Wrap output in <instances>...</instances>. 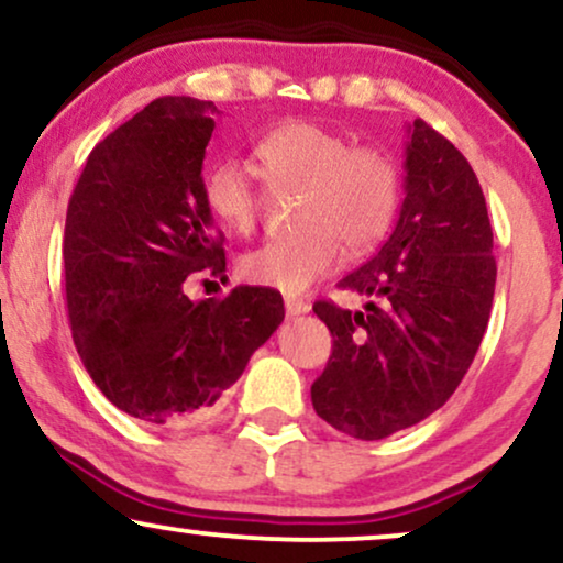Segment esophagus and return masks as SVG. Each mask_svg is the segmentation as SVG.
<instances>
[{"instance_id": "1", "label": "esophagus", "mask_w": 563, "mask_h": 563, "mask_svg": "<svg viewBox=\"0 0 563 563\" xmlns=\"http://www.w3.org/2000/svg\"><path fill=\"white\" fill-rule=\"evenodd\" d=\"M286 311H288V317L307 314V311H309V301L296 299V296H286Z\"/></svg>"}]
</instances>
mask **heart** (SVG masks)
I'll return each instance as SVG.
<instances>
[{"label": "heart", "instance_id": "heart-1", "mask_svg": "<svg viewBox=\"0 0 563 563\" xmlns=\"http://www.w3.org/2000/svg\"><path fill=\"white\" fill-rule=\"evenodd\" d=\"M254 157L273 191L301 188V230L243 254L241 277L252 286L301 294L333 273L343 246L369 252L396 220L401 170L380 148L354 146L343 133L294 120L264 133ZM205 201L214 220L239 235L254 233L264 209L254 173L233 157L209 165Z\"/></svg>", "mask_w": 563, "mask_h": 563}]
</instances>
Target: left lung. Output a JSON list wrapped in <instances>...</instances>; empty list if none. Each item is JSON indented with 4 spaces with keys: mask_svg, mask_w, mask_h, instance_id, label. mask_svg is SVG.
<instances>
[{
    "mask_svg": "<svg viewBox=\"0 0 563 563\" xmlns=\"http://www.w3.org/2000/svg\"><path fill=\"white\" fill-rule=\"evenodd\" d=\"M406 131L396 230L338 283L369 301L364 311L314 303L333 354L311 385V404L358 440L388 438L449 401L477 354L496 294L493 228L475 170L424 120Z\"/></svg>",
    "mask_w": 563,
    "mask_h": 563,
    "instance_id": "left-lung-1",
    "label": "left lung"
}]
</instances>
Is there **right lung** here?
Returning <instances> with one entry per match:
<instances>
[{"label": "right lung", "mask_w": 563, "mask_h": 563, "mask_svg": "<svg viewBox=\"0 0 563 563\" xmlns=\"http://www.w3.org/2000/svg\"><path fill=\"white\" fill-rule=\"evenodd\" d=\"M217 107L162 97L88 154L65 217V296L80 362L120 411L152 424L205 415L286 317L239 286L191 301L186 277L225 269L205 201Z\"/></svg>", "instance_id": "1"}]
</instances>
